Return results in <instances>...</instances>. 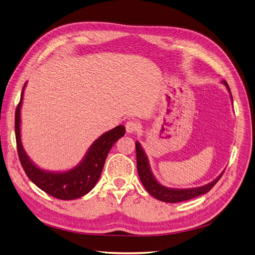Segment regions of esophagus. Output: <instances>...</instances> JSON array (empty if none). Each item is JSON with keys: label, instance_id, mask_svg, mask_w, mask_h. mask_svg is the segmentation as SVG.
<instances>
[{"label": "esophagus", "instance_id": "obj_1", "mask_svg": "<svg viewBox=\"0 0 255 255\" xmlns=\"http://www.w3.org/2000/svg\"><path fill=\"white\" fill-rule=\"evenodd\" d=\"M126 132L127 133H134L139 130V124L134 121H129L126 123Z\"/></svg>", "mask_w": 255, "mask_h": 255}]
</instances>
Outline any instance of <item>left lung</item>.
Instances as JSON below:
<instances>
[{"label": "left lung", "mask_w": 255, "mask_h": 255, "mask_svg": "<svg viewBox=\"0 0 255 255\" xmlns=\"http://www.w3.org/2000/svg\"><path fill=\"white\" fill-rule=\"evenodd\" d=\"M227 90L229 91L231 102L233 104L232 96L230 92V88L228 86L227 82L223 81L222 82ZM135 150H136V167H137V173L139 176V180L144 185L145 189L151 194L153 197H155L156 200L162 201L165 203H178V202H184L191 200L193 197L200 196L203 194H206L208 191L211 190V188L219 182L222 175L224 174V171L213 180L212 182L206 184L204 186L200 187H194V188H170V187H166L159 183L152 170L151 167H150L149 164V159L147 157V154L145 153L144 149L142 145L139 144V142H135Z\"/></svg>", "instance_id": "obj_1"}]
</instances>
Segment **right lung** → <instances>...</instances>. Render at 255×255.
<instances>
[{
  "label": "right lung",
  "instance_id": "right-lung-1",
  "mask_svg": "<svg viewBox=\"0 0 255 255\" xmlns=\"http://www.w3.org/2000/svg\"><path fill=\"white\" fill-rule=\"evenodd\" d=\"M25 83L21 100L15 110V138L17 153L23 169L29 180L37 187L55 199L75 200L92 190L101 176L104 164L112 146L119 138L125 135V127L117 126L99 136L88 148L81 162L65 171H49L40 168L28 156L21 138V108L23 104Z\"/></svg>",
  "mask_w": 255,
  "mask_h": 255
}]
</instances>
